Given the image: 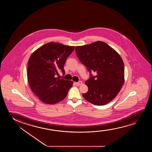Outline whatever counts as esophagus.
<instances>
[{
    "label": "esophagus",
    "mask_w": 152,
    "mask_h": 152,
    "mask_svg": "<svg viewBox=\"0 0 152 152\" xmlns=\"http://www.w3.org/2000/svg\"><path fill=\"white\" fill-rule=\"evenodd\" d=\"M75 84L77 86L81 85L83 84V82L81 81H79V82H76V83H75Z\"/></svg>",
    "instance_id": "1"
}]
</instances>
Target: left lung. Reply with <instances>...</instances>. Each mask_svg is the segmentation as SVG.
Instances as JSON below:
<instances>
[{"label": "left lung", "instance_id": "left-lung-1", "mask_svg": "<svg viewBox=\"0 0 152 152\" xmlns=\"http://www.w3.org/2000/svg\"><path fill=\"white\" fill-rule=\"evenodd\" d=\"M78 58L88 70L96 72L86 81L88 87L83 98L96 105H104L113 100L125 82V67L116 51L104 42L98 41L76 46Z\"/></svg>", "mask_w": 152, "mask_h": 152}]
</instances>
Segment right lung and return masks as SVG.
<instances>
[{
    "label": "right lung",
    "instance_id": "1",
    "mask_svg": "<svg viewBox=\"0 0 152 152\" xmlns=\"http://www.w3.org/2000/svg\"><path fill=\"white\" fill-rule=\"evenodd\" d=\"M75 46L50 42L38 48L27 63V80L34 94L47 104L64 100L73 81L56 77L59 70L65 74L64 65Z\"/></svg>",
    "mask_w": 152,
    "mask_h": 152
}]
</instances>
